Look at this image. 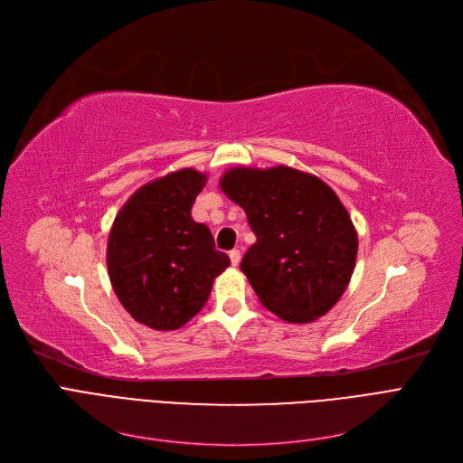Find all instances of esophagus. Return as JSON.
<instances>
[{
    "label": "esophagus",
    "instance_id": "1",
    "mask_svg": "<svg viewBox=\"0 0 463 463\" xmlns=\"http://www.w3.org/2000/svg\"><path fill=\"white\" fill-rule=\"evenodd\" d=\"M229 257H231V264H232V266H238L241 253H240V250H232V251L229 253Z\"/></svg>",
    "mask_w": 463,
    "mask_h": 463
}]
</instances>
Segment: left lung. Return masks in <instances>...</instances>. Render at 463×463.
<instances>
[{"label": "left lung", "mask_w": 463, "mask_h": 463, "mask_svg": "<svg viewBox=\"0 0 463 463\" xmlns=\"http://www.w3.org/2000/svg\"><path fill=\"white\" fill-rule=\"evenodd\" d=\"M227 197L257 236L240 262L260 304L287 323H311L334 307L354 270L358 238L337 194L290 166L227 170Z\"/></svg>", "instance_id": "obj_1"}]
</instances>
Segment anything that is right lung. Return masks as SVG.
<instances>
[{
  "label": "right lung",
  "mask_w": 463,
  "mask_h": 463,
  "mask_svg": "<svg viewBox=\"0 0 463 463\" xmlns=\"http://www.w3.org/2000/svg\"><path fill=\"white\" fill-rule=\"evenodd\" d=\"M206 175L182 168L142 185L110 229L107 266L114 293L131 317L176 330L206 304L213 279L231 264L204 223L191 217Z\"/></svg>",
  "instance_id": "add662e5"
}]
</instances>
